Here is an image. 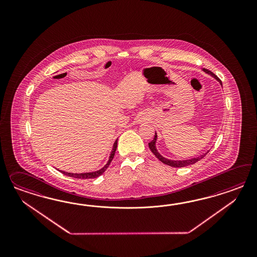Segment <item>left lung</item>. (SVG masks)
<instances>
[{
	"label": "left lung",
	"mask_w": 257,
	"mask_h": 257,
	"mask_svg": "<svg viewBox=\"0 0 257 257\" xmlns=\"http://www.w3.org/2000/svg\"><path fill=\"white\" fill-rule=\"evenodd\" d=\"M203 70L206 72V73H208V74H210L212 75L213 77L216 78L217 80H218V82L221 84V81L219 80V78L217 76V75H215L211 70H206V69H203ZM222 85V84H221ZM156 139H157V136H155V138H154V140H152L151 142H149V148L150 150L152 151V153L155 155V156L162 162V163L166 164V165H169V166H171V167H174V168H182V167H186V166H188V165H192V164H195L196 162H198L199 160H201L202 158H203L206 154H204V155H202V156H200V157H196V158H192V159H188V160H183V161H173V160H169V159H167V158H164L163 156H160L159 155V153L157 152V150L156 148Z\"/></svg>",
	"instance_id": "1"
}]
</instances>
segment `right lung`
<instances>
[{
    "instance_id": "1",
    "label": "right lung",
    "mask_w": 257,
    "mask_h": 257,
    "mask_svg": "<svg viewBox=\"0 0 257 257\" xmlns=\"http://www.w3.org/2000/svg\"><path fill=\"white\" fill-rule=\"evenodd\" d=\"M117 140L115 141L114 145H113V149H112V152H111V155L109 156V160L107 164L101 169L100 171H94V172H86V173H70V172H66V171H61L63 174L67 175V176H70V177H73V178H78V179H91V178H97L99 177L100 175H101L104 171H106V169L108 168L109 165L111 163V161L113 160L114 156H115V153H116V150H117Z\"/></svg>"
}]
</instances>
